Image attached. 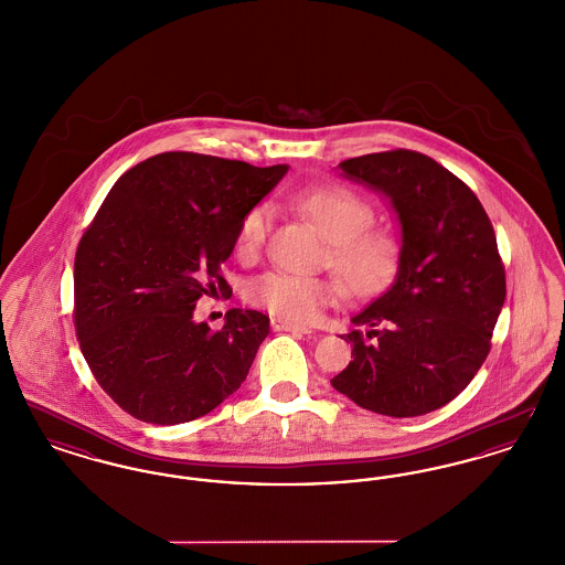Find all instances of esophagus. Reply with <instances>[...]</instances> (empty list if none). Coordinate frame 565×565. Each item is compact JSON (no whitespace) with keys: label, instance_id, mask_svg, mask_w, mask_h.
Returning <instances> with one entry per match:
<instances>
[{"label":"esophagus","instance_id":"obj_1","mask_svg":"<svg viewBox=\"0 0 565 565\" xmlns=\"http://www.w3.org/2000/svg\"><path fill=\"white\" fill-rule=\"evenodd\" d=\"M273 330L275 332H298V334H313V330L311 328H307V326H300V323L288 322V320H281V318H275L273 322Z\"/></svg>","mask_w":565,"mask_h":565}]
</instances>
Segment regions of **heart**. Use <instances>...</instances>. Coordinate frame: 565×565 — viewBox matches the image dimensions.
<instances>
[{
	"mask_svg": "<svg viewBox=\"0 0 565 565\" xmlns=\"http://www.w3.org/2000/svg\"><path fill=\"white\" fill-rule=\"evenodd\" d=\"M296 207L332 242V263L353 295H369L390 279L396 269L398 245L392 235L369 228L375 212L364 196L348 186H320L298 194ZM269 222V205H256L245 214L237 233V252L243 258L260 252ZM341 295L343 286L334 277L288 270H269L247 288V298L254 305L265 307L281 320L300 323L318 320Z\"/></svg>",
	"mask_w": 565,
	"mask_h": 565,
	"instance_id": "b5f03b06",
	"label": "heart"
}]
</instances>
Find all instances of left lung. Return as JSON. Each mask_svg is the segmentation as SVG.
Segmentation results:
<instances>
[{
	"mask_svg": "<svg viewBox=\"0 0 565 565\" xmlns=\"http://www.w3.org/2000/svg\"><path fill=\"white\" fill-rule=\"evenodd\" d=\"M341 175L383 194L401 224L394 284L351 323V360L332 376L350 401L390 417L451 403L491 350L507 298L504 265L481 201L443 164L390 150L339 162Z\"/></svg>",
	"mask_w": 565,
	"mask_h": 565,
	"instance_id": "8db88e82",
	"label": "left lung"
}]
</instances>
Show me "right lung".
Returning <instances> with one entry per match:
<instances>
[{"instance_id":"obj_1","label":"right lung","mask_w":565,"mask_h":565,"mask_svg":"<svg viewBox=\"0 0 565 565\" xmlns=\"http://www.w3.org/2000/svg\"><path fill=\"white\" fill-rule=\"evenodd\" d=\"M286 173L162 152L109 190L76 252L74 322L90 373L135 419L192 422L242 387L269 316L231 309L220 330L192 316L228 288L220 270L242 220Z\"/></svg>"}]
</instances>
